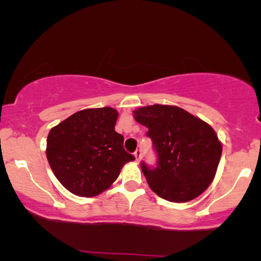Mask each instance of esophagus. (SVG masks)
I'll use <instances>...</instances> for the list:
<instances>
[{
  "instance_id": "34e87169",
  "label": "esophagus",
  "mask_w": 261,
  "mask_h": 261,
  "mask_svg": "<svg viewBox=\"0 0 261 261\" xmlns=\"http://www.w3.org/2000/svg\"><path fill=\"white\" fill-rule=\"evenodd\" d=\"M134 156H135V160H137V163L140 162V158H141V149H137V151L134 152Z\"/></svg>"
}]
</instances>
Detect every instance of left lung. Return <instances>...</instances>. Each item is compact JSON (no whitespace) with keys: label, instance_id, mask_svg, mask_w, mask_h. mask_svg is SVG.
Here are the masks:
<instances>
[{"label":"left lung","instance_id":"1","mask_svg":"<svg viewBox=\"0 0 261 261\" xmlns=\"http://www.w3.org/2000/svg\"><path fill=\"white\" fill-rule=\"evenodd\" d=\"M147 127L158 162L141 170L152 191L174 203L189 202L204 192L215 177L222 145L208 123L174 106L154 105L134 110Z\"/></svg>","mask_w":261,"mask_h":261}]
</instances>
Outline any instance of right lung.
Segmentation results:
<instances>
[{
    "instance_id": "1",
    "label": "right lung",
    "mask_w": 261,
    "mask_h": 261,
    "mask_svg": "<svg viewBox=\"0 0 261 261\" xmlns=\"http://www.w3.org/2000/svg\"><path fill=\"white\" fill-rule=\"evenodd\" d=\"M117 110L110 107L74 113L49 130L46 156L64 188L81 197L107 190L134 155L115 132Z\"/></svg>"
}]
</instances>
